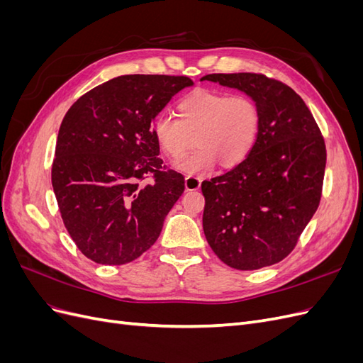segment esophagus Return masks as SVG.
Here are the masks:
<instances>
[{"instance_id": "esophagus-1", "label": "esophagus", "mask_w": 363, "mask_h": 363, "mask_svg": "<svg viewBox=\"0 0 363 363\" xmlns=\"http://www.w3.org/2000/svg\"><path fill=\"white\" fill-rule=\"evenodd\" d=\"M201 186V179L196 175H186L184 177V188L188 191H195Z\"/></svg>"}]
</instances>
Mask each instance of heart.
Returning <instances> with one entry per match:
<instances>
[{
  "instance_id": "obj_1",
  "label": "heart",
  "mask_w": 363,
  "mask_h": 363,
  "mask_svg": "<svg viewBox=\"0 0 363 363\" xmlns=\"http://www.w3.org/2000/svg\"><path fill=\"white\" fill-rule=\"evenodd\" d=\"M177 116H157L152 135L174 160L195 142V150L175 164L188 174H204L218 162L224 168L236 167L256 145L262 125L255 98L212 89H196L183 96L177 103Z\"/></svg>"
}]
</instances>
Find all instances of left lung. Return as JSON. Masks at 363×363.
Here are the masks:
<instances>
[{
  "label": "left lung",
  "instance_id": "1",
  "mask_svg": "<svg viewBox=\"0 0 363 363\" xmlns=\"http://www.w3.org/2000/svg\"><path fill=\"white\" fill-rule=\"evenodd\" d=\"M257 101L256 145L233 169L201 183L203 228L225 265L259 269L295 248L323 195L325 142L309 107L292 87L265 74H208Z\"/></svg>",
  "mask_w": 363,
  "mask_h": 363
}]
</instances>
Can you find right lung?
I'll use <instances>...</instances> for the list:
<instances>
[{
  "label": "right lung",
  "instance_id": "add662e5",
  "mask_svg": "<svg viewBox=\"0 0 363 363\" xmlns=\"http://www.w3.org/2000/svg\"><path fill=\"white\" fill-rule=\"evenodd\" d=\"M191 84L186 75H119L65 115L51 182L63 224L87 259L124 265L157 240L184 179L163 164L152 125Z\"/></svg>",
  "mask_w": 363,
  "mask_h": 363
}]
</instances>
